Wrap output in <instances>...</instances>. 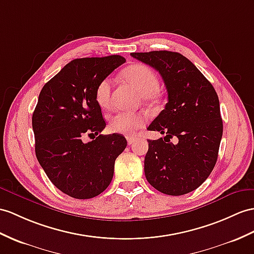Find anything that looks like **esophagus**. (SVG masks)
<instances>
[{"label":"esophagus","instance_id":"esophagus-1","mask_svg":"<svg viewBox=\"0 0 254 254\" xmlns=\"http://www.w3.org/2000/svg\"><path fill=\"white\" fill-rule=\"evenodd\" d=\"M134 141H135V138H133V137H127V143H128V145L133 144Z\"/></svg>","mask_w":254,"mask_h":254}]
</instances>
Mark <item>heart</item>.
<instances>
[{
	"label": "heart",
	"instance_id": "1",
	"mask_svg": "<svg viewBox=\"0 0 254 254\" xmlns=\"http://www.w3.org/2000/svg\"><path fill=\"white\" fill-rule=\"evenodd\" d=\"M123 78L132 85L141 94L143 102L156 104L162 99V92L158 89L159 79L150 66L142 64H134L124 69ZM111 92H112V80L110 77L101 79L96 87V101L102 109L111 106ZM145 116L142 113L117 112L109 117V129L112 132L132 134L144 126Z\"/></svg>",
	"mask_w": 254,
	"mask_h": 254
}]
</instances>
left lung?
<instances>
[{
  "instance_id": "8db88e82",
  "label": "left lung",
  "mask_w": 254,
  "mask_h": 254,
  "mask_svg": "<svg viewBox=\"0 0 254 254\" xmlns=\"http://www.w3.org/2000/svg\"><path fill=\"white\" fill-rule=\"evenodd\" d=\"M162 75L168 102L148 130L165 134L148 140L146 180L167 195L180 196L199 188L213 170L223 133L218 95L202 73L176 52L131 53ZM175 137L177 142H171Z\"/></svg>"
}]
</instances>
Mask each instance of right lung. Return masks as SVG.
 Returning <instances> with one entry per match:
<instances>
[{"mask_svg": "<svg viewBox=\"0 0 254 254\" xmlns=\"http://www.w3.org/2000/svg\"><path fill=\"white\" fill-rule=\"evenodd\" d=\"M124 63L119 55L74 59L40 92L32 115L35 155L55 187L73 198L101 194L127 146L123 134H99L106 122L95 96L99 82ZM86 134L96 138L85 144Z\"/></svg>", "mask_w": 254, "mask_h": 254, "instance_id": "obj_1", "label": "right lung"}]
</instances>
